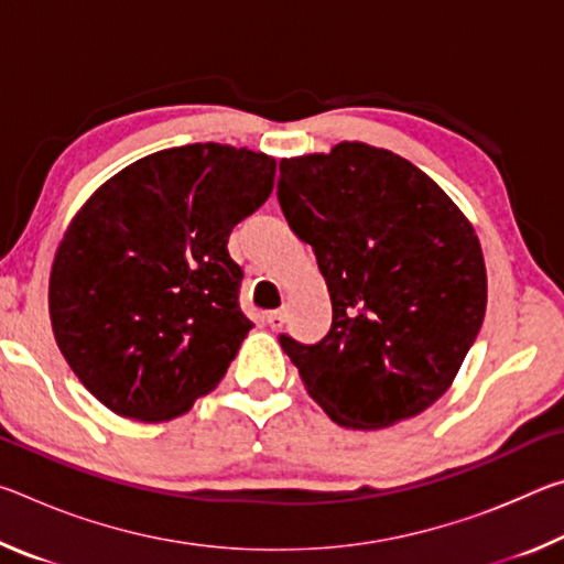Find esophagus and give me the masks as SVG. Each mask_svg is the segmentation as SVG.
<instances>
[{"mask_svg":"<svg viewBox=\"0 0 564 564\" xmlns=\"http://www.w3.org/2000/svg\"><path fill=\"white\" fill-rule=\"evenodd\" d=\"M265 323H269L271 330H281L283 323H285V313L283 311H271L269 316H265Z\"/></svg>","mask_w":564,"mask_h":564,"instance_id":"obj_1","label":"esophagus"}]
</instances>
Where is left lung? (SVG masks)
<instances>
[{"label": "left lung", "mask_w": 564, "mask_h": 564, "mask_svg": "<svg viewBox=\"0 0 564 564\" xmlns=\"http://www.w3.org/2000/svg\"><path fill=\"white\" fill-rule=\"evenodd\" d=\"M279 202L328 283L330 330L281 348L330 420L376 431L431 408L480 333V241L445 191L393 151L338 144L281 161Z\"/></svg>", "instance_id": "obj_1"}]
</instances>
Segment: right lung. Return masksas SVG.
I'll return each mask as SVG.
<instances>
[{
	"label": "right lung",
	"instance_id": "1",
	"mask_svg": "<svg viewBox=\"0 0 564 564\" xmlns=\"http://www.w3.org/2000/svg\"><path fill=\"white\" fill-rule=\"evenodd\" d=\"M273 176L275 159L248 149H164L76 214L52 265V328L76 378L113 413L171 420L226 376L253 328L226 243L271 196Z\"/></svg>",
	"mask_w": 564,
	"mask_h": 564
}]
</instances>
